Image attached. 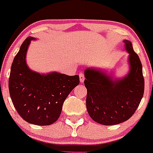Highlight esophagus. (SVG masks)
<instances>
[{
    "label": "esophagus",
    "mask_w": 153,
    "mask_h": 153,
    "mask_svg": "<svg viewBox=\"0 0 153 153\" xmlns=\"http://www.w3.org/2000/svg\"><path fill=\"white\" fill-rule=\"evenodd\" d=\"M79 77H80V80L81 82H84V80H85V75L82 73H79Z\"/></svg>",
    "instance_id": "34e87169"
}]
</instances>
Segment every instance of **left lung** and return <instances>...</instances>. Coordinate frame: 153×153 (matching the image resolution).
<instances>
[{"mask_svg":"<svg viewBox=\"0 0 153 153\" xmlns=\"http://www.w3.org/2000/svg\"><path fill=\"white\" fill-rule=\"evenodd\" d=\"M124 42L130 63L127 77L114 82L101 71H85L88 113L93 120L103 125H114L128 120L136 111L144 94L141 61L130 42Z\"/></svg>","mask_w":153,"mask_h":153,"instance_id":"left-lung-1","label":"left lung"}]
</instances>
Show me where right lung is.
Returning a JSON list of instances; mask_svg holds the SVG:
<instances>
[{"instance_id": "right-lung-1", "label": "right lung", "mask_w": 153, "mask_h": 153, "mask_svg": "<svg viewBox=\"0 0 153 153\" xmlns=\"http://www.w3.org/2000/svg\"><path fill=\"white\" fill-rule=\"evenodd\" d=\"M26 38L15 56L8 80L9 93L16 110L26 122L47 126L58 119L65 100L80 82L79 75L52 73L47 75L31 71L26 63Z\"/></svg>"}]
</instances>
